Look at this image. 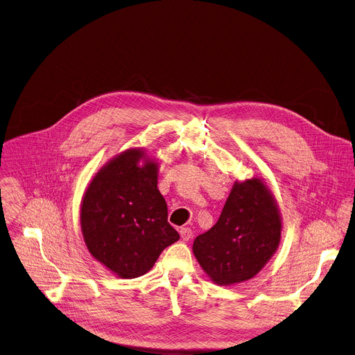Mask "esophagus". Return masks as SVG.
<instances>
[{"label": "esophagus", "instance_id": "esophagus-1", "mask_svg": "<svg viewBox=\"0 0 355 355\" xmlns=\"http://www.w3.org/2000/svg\"><path fill=\"white\" fill-rule=\"evenodd\" d=\"M180 235H181V238H182L184 241H189L194 234H192V230H191V228H181Z\"/></svg>", "mask_w": 355, "mask_h": 355}]
</instances>
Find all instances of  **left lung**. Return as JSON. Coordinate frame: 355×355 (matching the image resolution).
Wrapping results in <instances>:
<instances>
[{"label":"left lung","instance_id":"1","mask_svg":"<svg viewBox=\"0 0 355 355\" xmlns=\"http://www.w3.org/2000/svg\"><path fill=\"white\" fill-rule=\"evenodd\" d=\"M282 222L268 187L257 178L235 182L218 222L194 241L201 268L218 284L252 279L280 241Z\"/></svg>","mask_w":355,"mask_h":355}]
</instances>
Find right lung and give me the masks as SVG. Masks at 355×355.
I'll return each instance as SVG.
<instances>
[{"label":"right lung","mask_w":355,"mask_h":355,"mask_svg":"<svg viewBox=\"0 0 355 355\" xmlns=\"http://www.w3.org/2000/svg\"><path fill=\"white\" fill-rule=\"evenodd\" d=\"M127 150L90 182L80 211L89 252L124 279L147 273L167 246L180 239L168 223L167 204L157 188V164Z\"/></svg>","instance_id":"1"}]
</instances>
